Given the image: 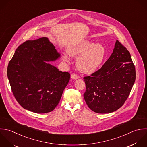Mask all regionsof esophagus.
Returning <instances> with one entry per match:
<instances>
[{"instance_id": "34e87169", "label": "esophagus", "mask_w": 147, "mask_h": 147, "mask_svg": "<svg viewBox=\"0 0 147 147\" xmlns=\"http://www.w3.org/2000/svg\"><path fill=\"white\" fill-rule=\"evenodd\" d=\"M71 78L72 79L76 80V79H78V76L77 74H72L71 75Z\"/></svg>"}]
</instances>
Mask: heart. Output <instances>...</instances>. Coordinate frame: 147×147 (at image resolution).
<instances>
[{
	"label": "heart",
	"mask_w": 147,
	"mask_h": 147,
	"mask_svg": "<svg viewBox=\"0 0 147 147\" xmlns=\"http://www.w3.org/2000/svg\"><path fill=\"white\" fill-rule=\"evenodd\" d=\"M67 53L71 57H77L76 66L81 72L91 74L97 71L102 64L106 50L102 44L94 43L89 40H83L68 47ZM63 59L69 62L67 55H63Z\"/></svg>",
	"instance_id": "1"
}]
</instances>
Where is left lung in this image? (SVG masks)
<instances>
[{"label": "left lung", "instance_id": "8db88e82", "mask_svg": "<svg viewBox=\"0 0 147 147\" xmlns=\"http://www.w3.org/2000/svg\"><path fill=\"white\" fill-rule=\"evenodd\" d=\"M135 79V67L130 53L117 40L112 54L102 67L84 78L85 102L96 113L115 112L128 98Z\"/></svg>", "mask_w": 147, "mask_h": 147}]
</instances>
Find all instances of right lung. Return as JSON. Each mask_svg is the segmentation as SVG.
<instances>
[{"instance_id": "add662e5", "label": "right lung", "mask_w": 147, "mask_h": 147, "mask_svg": "<svg viewBox=\"0 0 147 147\" xmlns=\"http://www.w3.org/2000/svg\"><path fill=\"white\" fill-rule=\"evenodd\" d=\"M61 57L46 37L27 40L16 49L7 67L12 92L25 109L36 113L53 111L70 75L49 63Z\"/></svg>"}]
</instances>
